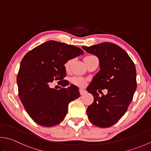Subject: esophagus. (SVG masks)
<instances>
[{"mask_svg": "<svg viewBox=\"0 0 151 151\" xmlns=\"http://www.w3.org/2000/svg\"><path fill=\"white\" fill-rule=\"evenodd\" d=\"M79 91H80V93H81V95H83V94H84L86 92V90L84 89H80Z\"/></svg>", "mask_w": 151, "mask_h": 151, "instance_id": "34e87169", "label": "esophagus"}]
</instances>
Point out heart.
<instances>
[{
  "instance_id": "obj_1",
  "label": "heart",
  "mask_w": 151,
  "mask_h": 151,
  "mask_svg": "<svg viewBox=\"0 0 151 151\" xmlns=\"http://www.w3.org/2000/svg\"><path fill=\"white\" fill-rule=\"evenodd\" d=\"M93 57V55H89V56H86L84 58V63L87 61V60H89L90 58ZM74 60L73 59H70V60H67L65 63H64V68L67 71V70H69L70 67H71L72 64L73 63ZM70 82L71 83L75 86H77L78 87H84L86 85L87 81L84 78H81V77H73L70 78Z\"/></svg>"
}]
</instances>
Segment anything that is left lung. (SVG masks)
<instances>
[{"label": "left lung", "instance_id": "left-lung-1", "mask_svg": "<svg viewBox=\"0 0 151 151\" xmlns=\"http://www.w3.org/2000/svg\"><path fill=\"white\" fill-rule=\"evenodd\" d=\"M82 48L98 58L100 68L86 89L94 98L87 109L88 117L93 124L109 128L122 118L132 101L137 88L135 65L126 52L113 43ZM103 89L108 93L100 97L97 91Z\"/></svg>", "mask_w": 151, "mask_h": 151}]
</instances>
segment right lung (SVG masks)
I'll list each match as a JSON object with an SVG mask.
<instances>
[{
    "mask_svg": "<svg viewBox=\"0 0 151 151\" xmlns=\"http://www.w3.org/2000/svg\"><path fill=\"white\" fill-rule=\"evenodd\" d=\"M83 54L78 47L49 40L23 57L17 76L19 97L27 113L38 124H58L66 116L69 103L80 97L75 85L55 90L50 84L55 80L62 86L69 85L63 80L64 63Z\"/></svg>",
    "mask_w": 151,
    "mask_h": 151,
    "instance_id": "obj_1",
    "label": "right lung"
}]
</instances>
